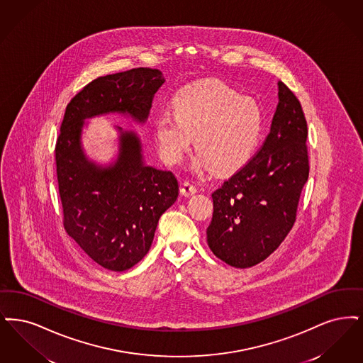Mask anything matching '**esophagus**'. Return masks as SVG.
<instances>
[{"label":"esophagus","instance_id":"obj_1","mask_svg":"<svg viewBox=\"0 0 363 363\" xmlns=\"http://www.w3.org/2000/svg\"><path fill=\"white\" fill-rule=\"evenodd\" d=\"M180 192H182V195H184V196H191V195L196 194V192H198V189H196L195 186H192L189 182H184V183L182 184Z\"/></svg>","mask_w":363,"mask_h":363}]
</instances>
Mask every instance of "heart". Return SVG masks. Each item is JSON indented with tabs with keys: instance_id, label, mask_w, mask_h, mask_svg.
Returning <instances> with one entry per match:
<instances>
[{
	"instance_id": "b5f03b06",
	"label": "heart",
	"mask_w": 363,
	"mask_h": 363,
	"mask_svg": "<svg viewBox=\"0 0 363 363\" xmlns=\"http://www.w3.org/2000/svg\"><path fill=\"white\" fill-rule=\"evenodd\" d=\"M172 113L155 122L164 160L180 162L192 145L199 153L195 168L233 174L252 156L262 134V112L220 79H206L183 88L172 100Z\"/></svg>"
}]
</instances>
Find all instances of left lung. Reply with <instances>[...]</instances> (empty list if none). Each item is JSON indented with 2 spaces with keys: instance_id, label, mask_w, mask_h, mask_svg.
I'll return each mask as SVG.
<instances>
[{
  "instance_id": "1",
  "label": "left lung",
  "mask_w": 363,
  "mask_h": 363,
  "mask_svg": "<svg viewBox=\"0 0 363 363\" xmlns=\"http://www.w3.org/2000/svg\"><path fill=\"white\" fill-rule=\"evenodd\" d=\"M279 103L269 134L240 171L211 194L207 244L226 264L252 267L291 230L309 176L308 126L296 95L278 82Z\"/></svg>"
}]
</instances>
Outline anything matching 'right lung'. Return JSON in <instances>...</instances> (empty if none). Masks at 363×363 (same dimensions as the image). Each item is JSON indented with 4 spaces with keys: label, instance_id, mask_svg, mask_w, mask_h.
<instances>
[{
    "label": "right lung",
    "instance_id": "right-lung-1",
    "mask_svg": "<svg viewBox=\"0 0 363 363\" xmlns=\"http://www.w3.org/2000/svg\"><path fill=\"white\" fill-rule=\"evenodd\" d=\"M165 82L157 69L137 67L99 77L67 104L55 145L63 226L84 252L101 267L125 271L150 250L158 220L179 195L171 171L146 165L140 137L119 131V153L101 167L84 153V121L104 113L147 119L158 88Z\"/></svg>",
    "mask_w": 363,
    "mask_h": 363
}]
</instances>
